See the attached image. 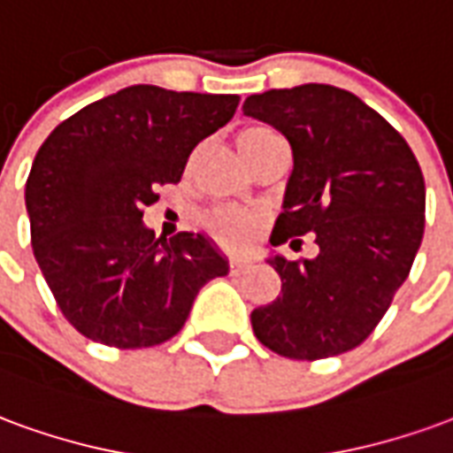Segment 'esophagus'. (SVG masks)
I'll use <instances>...</instances> for the list:
<instances>
[{
	"label": "esophagus",
	"instance_id": "esophagus-1",
	"mask_svg": "<svg viewBox=\"0 0 453 453\" xmlns=\"http://www.w3.org/2000/svg\"><path fill=\"white\" fill-rule=\"evenodd\" d=\"M227 266H230V274H242L247 269V262L245 259H240V257H233L230 262H227Z\"/></svg>",
	"mask_w": 453,
	"mask_h": 453
}]
</instances>
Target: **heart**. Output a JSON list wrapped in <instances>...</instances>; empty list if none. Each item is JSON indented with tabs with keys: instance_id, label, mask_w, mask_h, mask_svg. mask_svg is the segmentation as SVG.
Returning <instances> with one entry per match:
<instances>
[{
	"instance_id": "heart-1",
	"label": "heart",
	"mask_w": 453,
	"mask_h": 453,
	"mask_svg": "<svg viewBox=\"0 0 453 453\" xmlns=\"http://www.w3.org/2000/svg\"><path fill=\"white\" fill-rule=\"evenodd\" d=\"M266 135H272V130L262 128V126L240 130V135H237V148L245 155L247 150L252 148V145H257V142L262 138H266ZM203 227H206L208 235L213 237L223 250L242 252V250H247V247L255 242L257 233H259V218L250 216V213H242V211H230V208H227V211L208 213V216L203 218Z\"/></svg>"
}]
</instances>
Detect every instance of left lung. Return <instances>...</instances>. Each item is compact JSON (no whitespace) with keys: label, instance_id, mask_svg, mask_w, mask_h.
I'll return each mask as SVG.
<instances>
[{"label":"left lung","instance_id":"1","mask_svg":"<svg viewBox=\"0 0 453 453\" xmlns=\"http://www.w3.org/2000/svg\"><path fill=\"white\" fill-rule=\"evenodd\" d=\"M245 116L284 133L294 150L284 213L272 245L313 259L269 257L281 294L252 311L257 340L288 359H327L359 347L408 279L425 233V179L412 150L380 113L330 84L252 94Z\"/></svg>","mask_w":453,"mask_h":453}]
</instances>
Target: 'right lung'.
I'll return each mask as SVG.
<instances>
[{"instance_id":"1","label":"right lung","mask_w":453,"mask_h":453,"mask_svg":"<svg viewBox=\"0 0 453 453\" xmlns=\"http://www.w3.org/2000/svg\"><path fill=\"white\" fill-rule=\"evenodd\" d=\"M237 94L135 84L48 135L26 181L35 262L77 333L119 349L167 342L227 259L203 235L155 237L142 211L191 150L233 119Z\"/></svg>"}]
</instances>
